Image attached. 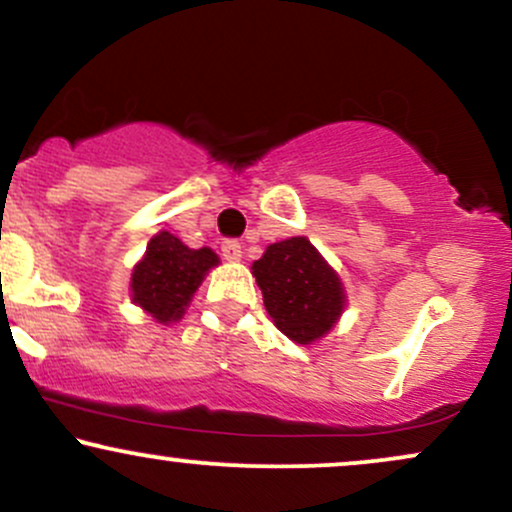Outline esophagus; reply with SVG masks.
Listing matches in <instances>:
<instances>
[{"label": "esophagus", "instance_id": "esophagus-1", "mask_svg": "<svg viewBox=\"0 0 512 512\" xmlns=\"http://www.w3.org/2000/svg\"><path fill=\"white\" fill-rule=\"evenodd\" d=\"M221 255L226 262H240V257H243V248H240L238 240H226V243L221 245Z\"/></svg>", "mask_w": 512, "mask_h": 512}]
</instances>
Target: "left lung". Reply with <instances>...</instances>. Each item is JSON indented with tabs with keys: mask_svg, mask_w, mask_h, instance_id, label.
I'll use <instances>...</instances> for the list:
<instances>
[{
	"mask_svg": "<svg viewBox=\"0 0 512 512\" xmlns=\"http://www.w3.org/2000/svg\"><path fill=\"white\" fill-rule=\"evenodd\" d=\"M252 276L274 325L296 344L325 337L346 308L342 279L305 236L267 245Z\"/></svg>",
	"mask_w": 512,
	"mask_h": 512,
	"instance_id": "left-lung-1",
	"label": "left lung"
}]
</instances>
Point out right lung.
<instances>
[{
  "label": "right lung",
  "mask_w": 512,
  "mask_h": 512,
  "mask_svg": "<svg viewBox=\"0 0 512 512\" xmlns=\"http://www.w3.org/2000/svg\"><path fill=\"white\" fill-rule=\"evenodd\" d=\"M216 264L219 255L211 248L192 250L173 233H156L146 245L142 260L132 269V303L161 325L178 322L202 286L204 276Z\"/></svg>",
  "instance_id": "right-lung-1"
}]
</instances>
